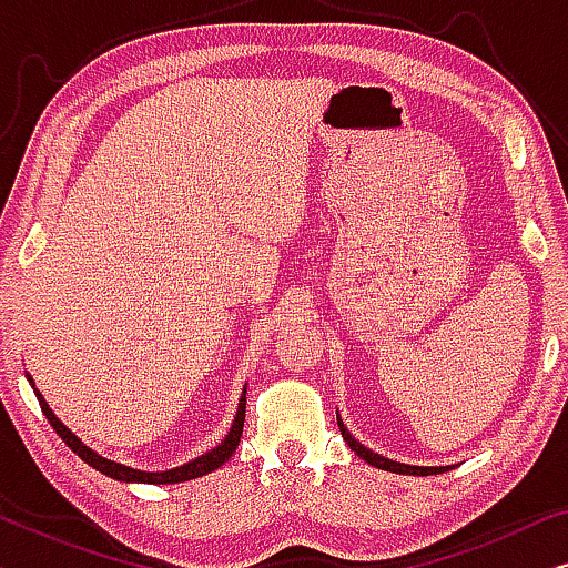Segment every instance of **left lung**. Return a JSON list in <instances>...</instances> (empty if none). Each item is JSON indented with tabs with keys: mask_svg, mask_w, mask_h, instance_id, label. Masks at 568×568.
Instances as JSON below:
<instances>
[{
	"mask_svg": "<svg viewBox=\"0 0 568 568\" xmlns=\"http://www.w3.org/2000/svg\"><path fill=\"white\" fill-rule=\"evenodd\" d=\"M336 422H338L341 437L346 439V445L352 447L354 453L362 457V460H367L369 465H375V468H379V470L400 473V476H437V473H445V470H453L455 468V465H406V463L390 460V457H383V455L372 453V449L364 447L359 439H354L352 432L346 429V424H344V418H341V414H336Z\"/></svg>",
	"mask_w": 568,
	"mask_h": 568,
	"instance_id": "1",
	"label": "left lung"
}]
</instances>
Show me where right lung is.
I'll return each instance as SVG.
<instances>
[{"label":"right lung","mask_w":568,"mask_h":568,"mask_svg":"<svg viewBox=\"0 0 568 568\" xmlns=\"http://www.w3.org/2000/svg\"><path fill=\"white\" fill-rule=\"evenodd\" d=\"M30 387H33L38 403H41V410L43 416L49 418V424L53 426V432L59 434L61 439L67 442V447L72 449L74 455H80L84 463L90 465V468H95L103 473V476L113 478V480H123V484H183V480H193V478H201L206 476V473H212L216 468H222L224 463L230 460L232 453H235L237 445H240V437H243V424H245V393H247V385L243 387V395H240V403H237V410H235V418H232V426L230 432L224 434V439L216 445L214 449H209V453L199 455L196 460H189L183 465H178V468H170V470H136L131 468V465H123V463H115V460H108V457L98 455L95 449L84 445V442L77 437L72 429H67L64 424L59 422V416L53 414L49 408V403L41 395V390H36V383L33 377L26 375Z\"/></svg>","instance_id":"1"}]
</instances>
